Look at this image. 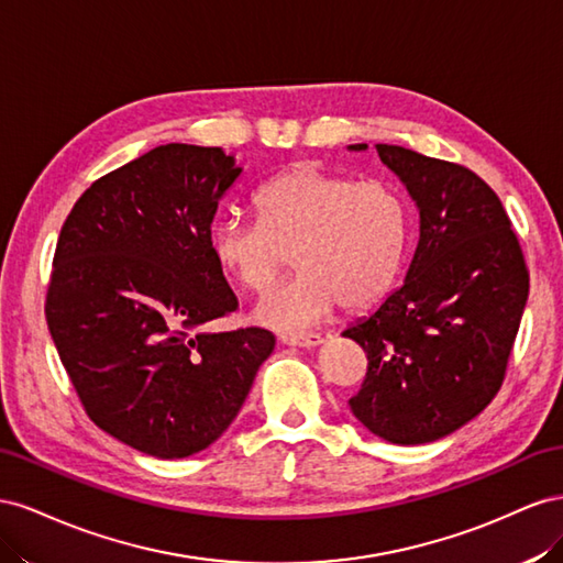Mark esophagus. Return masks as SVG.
I'll use <instances>...</instances> for the list:
<instances>
[{
  "mask_svg": "<svg viewBox=\"0 0 563 563\" xmlns=\"http://www.w3.org/2000/svg\"><path fill=\"white\" fill-rule=\"evenodd\" d=\"M283 344H290V346H318L323 344V336L318 332L311 334H283Z\"/></svg>",
  "mask_w": 563,
  "mask_h": 563,
  "instance_id": "obj_1",
  "label": "esophagus"
}]
</instances>
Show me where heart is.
Returning <instances> with one entry per match:
<instances>
[{
    "instance_id": "1",
    "label": "heart",
    "mask_w": 563,
    "mask_h": 563,
    "mask_svg": "<svg viewBox=\"0 0 563 563\" xmlns=\"http://www.w3.org/2000/svg\"><path fill=\"white\" fill-rule=\"evenodd\" d=\"M260 219L221 217L210 250L221 271L247 292L273 285L292 256L297 276L256 303V320L303 330L336 307L361 311L391 292L406 262L410 217L400 190L382 179L301 163L254 196Z\"/></svg>"
}]
</instances>
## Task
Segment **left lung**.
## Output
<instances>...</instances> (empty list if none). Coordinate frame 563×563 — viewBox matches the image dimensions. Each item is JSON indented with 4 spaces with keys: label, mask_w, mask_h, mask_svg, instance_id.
Instances as JSON below:
<instances>
[{
    "label": "left lung",
    "mask_w": 563,
    "mask_h": 563,
    "mask_svg": "<svg viewBox=\"0 0 563 563\" xmlns=\"http://www.w3.org/2000/svg\"><path fill=\"white\" fill-rule=\"evenodd\" d=\"M375 148L420 210V240L406 283L342 332L367 356L349 406L375 437L417 445L467 424L500 391L528 266L500 198L478 174L404 146Z\"/></svg>",
    "instance_id": "left-lung-1"
}]
</instances>
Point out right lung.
<instances>
[{"label": "right lung", "mask_w": 563, "mask_h": 563, "mask_svg": "<svg viewBox=\"0 0 563 563\" xmlns=\"http://www.w3.org/2000/svg\"><path fill=\"white\" fill-rule=\"evenodd\" d=\"M240 176L221 148L167 143L96 179L63 223L44 316L89 420L136 451H205L235 420L276 336L200 332L238 309L210 250Z\"/></svg>", "instance_id": "add662e5"}]
</instances>
